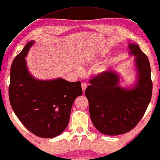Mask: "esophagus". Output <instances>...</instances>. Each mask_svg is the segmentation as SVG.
Returning <instances> with one entry per match:
<instances>
[{
  "label": "esophagus",
  "mask_w": 160,
  "mask_h": 160,
  "mask_svg": "<svg viewBox=\"0 0 160 160\" xmlns=\"http://www.w3.org/2000/svg\"><path fill=\"white\" fill-rule=\"evenodd\" d=\"M81 85H82V91L83 92H84L85 91V89H87V84L84 83V82H82V84H81Z\"/></svg>",
  "instance_id": "obj_1"
}]
</instances>
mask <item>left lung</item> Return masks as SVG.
<instances>
[{"instance_id": "8db88e82", "label": "left lung", "mask_w": 160, "mask_h": 160, "mask_svg": "<svg viewBox=\"0 0 160 160\" xmlns=\"http://www.w3.org/2000/svg\"><path fill=\"white\" fill-rule=\"evenodd\" d=\"M129 54L135 56L136 80L131 87L120 85L117 71H107L89 81L85 91L90 117L100 132L118 135L132 130L140 121L150 103L152 84L147 56L136 43H128Z\"/></svg>"}]
</instances>
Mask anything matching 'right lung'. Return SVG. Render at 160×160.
Wrapping results in <instances>:
<instances>
[{
  "label": "right lung",
  "mask_w": 160,
  "mask_h": 160,
  "mask_svg": "<svg viewBox=\"0 0 160 160\" xmlns=\"http://www.w3.org/2000/svg\"><path fill=\"white\" fill-rule=\"evenodd\" d=\"M34 40L24 47L11 67L9 98L13 111L23 125L37 136L55 138L69 122L75 99L82 96L80 81L58 78L38 80L30 73L25 58Z\"/></svg>",
  "instance_id": "obj_1"
}]
</instances>
